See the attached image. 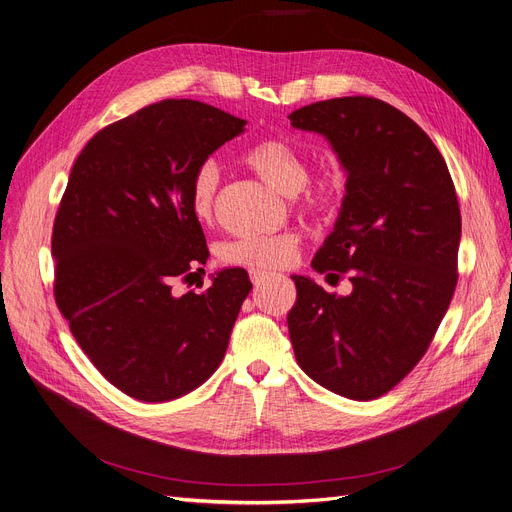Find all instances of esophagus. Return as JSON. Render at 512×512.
<instances>
[{
    "label": "esophagus",
    "instance_id": "esophagus-1",
    "mask_svg": "<svg viewBox=\"0 0 512 512\" xmlns=\"http://www.w3.org/2000/svg\"><path fill=\"white\" fill-rule=\"evenodd\" d=\"M267 277H269L267 271H258V269H252V271H250V279H252L254 285H260Z\"/></svg>",
    "mask_w": 512,
    "mask_h": 512
}]
</instances>
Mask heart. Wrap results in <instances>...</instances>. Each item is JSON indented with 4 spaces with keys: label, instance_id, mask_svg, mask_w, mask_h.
Listing matches in <instances>:
<instances>
[{
    "label": "heart",
    "instance_id": "1",
    "mask_svg": "<svg viewBox=\"0 0 512 512\" xmlns=\"http://www.w3.org/2000/svg\"><path fill=\"white\" fill-rule=\"evenodd\" d=\"M241 161L254 170L264 182L283 195H296L300 191L304 208L327 212L338 201V180L323 178L311 187L306 185L309 166L292 142L283 138H262L241 151ZM218 168L212 161H203L195 168L189 182V206L195 218L210 220L214 210V197L218 191ZM296 254V237L290 233L277 235H248L222 245V260L239 267L258 271H271L288 264Z\"/></svg>",
    "mask_w": 512,
    "mask_h": 512
}]
</instances>
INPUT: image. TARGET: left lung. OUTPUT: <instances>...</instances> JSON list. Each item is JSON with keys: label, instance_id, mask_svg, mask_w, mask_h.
Returning <instances> with one entry per match:
<instances>
[{"label": "left lung", "instance_id": "1", "mask_svg": "<svg viewBox=\"0 0 512 512\" xmlns=\"http://www.w3.org/2000/svg\"><path fill=\"white\" fill-rule=\"evenodd\" d=\"M321 134L346 174L344 197L311 267L349 273V296L292 275L288 330L302 372L367 401L414 370L456 290L462 235L452 176L426 132L378 98L344 96L290 113Z\"/></svg>", "mask_w": 512, "mask_h": 512}]
</instances>
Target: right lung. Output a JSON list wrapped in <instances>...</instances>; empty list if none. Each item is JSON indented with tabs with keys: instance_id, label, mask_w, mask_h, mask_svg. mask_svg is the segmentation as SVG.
<instances>
[{
	"instance_id": "add662e5",
	"label": "right lung",
	"mask_w": 512,
	"mask_h": 512,
	"mask_svg": "<svg viewBox=\"0 0 512 512\" xmlns=\"http://www.w3.org/2000/svg\"><path fill=\"white\" fill-rule=\"evenodd\" d=\"M245 124L199 100H161L100 130L71 170L52 233L56 304L96 370L138 401L206 382L252 290L235 267L201 294L172 290L210 258L191 176Z\"/></svg>"
}]
</instances>
